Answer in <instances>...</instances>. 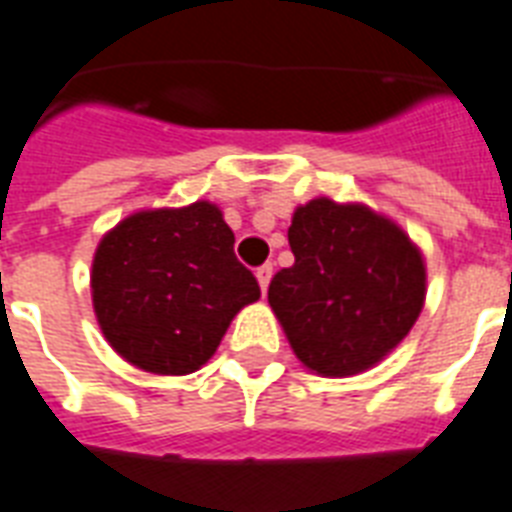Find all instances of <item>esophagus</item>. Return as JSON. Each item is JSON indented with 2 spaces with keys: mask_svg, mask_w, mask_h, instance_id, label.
Returning a JSON list of instances; mask_svg holds the SVG:
<instances>
[{
  "mask_svg": "<svg viewBox=\"0 0 512 512\" xmlns=\"http://www.w3.org/2000/svg\"><path fill=\"white\" fill-rule=\"evenodd\" d=\"M271 276H273V265L265 263L257 268V284H260V289H268V284H271Z\"/></svg>",
  "mask_w": 512,
  "mask_h": 512,
  "instance_id": "esophagus-1",
  "label": "esophagus"
}]
</instances>
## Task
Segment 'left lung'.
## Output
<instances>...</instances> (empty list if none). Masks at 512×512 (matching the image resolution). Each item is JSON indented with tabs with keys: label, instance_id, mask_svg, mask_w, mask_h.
I'll list each match as a JSON object with an SVG mask.
<instances>
[{
	"label": "left lung",
	"instance_id": "8db88e82",
	"mask_svg": "<svg viewBox=\"0 0 512 512\" xmlns=\"http://www.w3.org/2000/svg\"><path fill=\"white\" fill-rule=\"evenodd\" d=\"M295 265L268 303L308 369L345 377L377 364L409 335L425 303V265L396 223L361 204L313 199L289 225Z\"/></svg>",
	"mask_w": 512,
	"mask_h": 512
}]
</instances>
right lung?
I'll list each match as a JSON object with an SVG mask.
<instances>
[{
	"instance_id": "right-lung-1",
	"label": "right lung",
	"mask_w": 512,
	"mask_h": 512,
	"mask_svg": "<svg viewBox=\"0 0 512 512\" xmlns=\"http://www.w3.org/2000/svg\"><path fill=\"white\" fill-rule=\"evenodd\" d=\"M260 297L233 252L223 212L196 201L138 212L106 233L92 263V303L111 348L154 374L207 364L231 319Z\"/></svg>"
}]
</instances>
